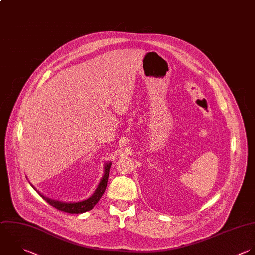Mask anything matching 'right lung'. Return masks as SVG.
Here are the masks:
<instances>
[{
  "mask_svg": "<svg viewBox=\"0 0 255 255\" xmlns=\"http://www.w3.org/2000/svg\"><path fill=\"white\" fill-rule=\"evenodd\" d=\"M111 162L107 163L105 166V174L97 188V190L95 191V193L88 199L83 200V201H79V202H62V201H58V200H54L51 198H48L44 195L41 196L52 206H54L55 208L64 211V212H68V213H83L86 211H89L91 209L94 208V206L98 203V201L100 200V198L102 197V195L104 194L107 184H108V179H109V172H110V168H111ZM34 187V186H33Z\"/></svg>",
  "mask_w": 255,
  "mask_h": 255,
  "instance_id": "obj_1",
  "label": "right lung"
}]
</instances>
